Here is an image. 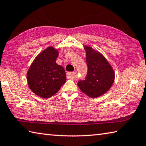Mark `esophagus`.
<instances>
[{
  "mask_svg": "<svg viewBox=\"0 0 146 146\" xmlns=\"http://www.w3.org/2000/svg\"><path fill=\"white\" fill-rule=\"evenodd\" d=\"M75 75H76L75 72H68L67 73L68 77L70 79H72V80H75Z\"/></svg>",
  "mask_w": 146,
  "mask_h": 146,
  "instance_id": "esophagus-1",
  "label": "esophagus"
}]
</instances>
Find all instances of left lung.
Masks as SVG:
<instances>
[{"label":"left lung","instance_id":"8db88e82","mask_svg":"<svg viewBox=\"0 0 146 146\" xmlns=\"http://www.w3.org/2000/svg\"><path fill=\"white\" fill-rule=\"evenodd\" d=\"M84 49L88 73L85 80H79L77 85L88 97L97 98L105 94L112 86L114 70L102 54L90 46H84Z\"/></svg>","mask_w":146,"mask_h":146}]
</instances>
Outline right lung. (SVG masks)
Returning <instances> with one entry per match:
<instances>
[{
  "mask_svg": "<svg viewBox=\"0 0 146 146\" xmlns=\"http://www.w3.org/2000/svg\"><path fill=\"white\" fill-rule=\"evenodd\" d=\"M58 56L57 49L48 47L36 56L27 72L29 88L38 97H51L66 82L65 70L56 63Z\"/></svg>",
  "mask_w": 146,
  "mask_h": 146,
  "instance_id": "1",
  "label": "right lung"
}]
</instances>
